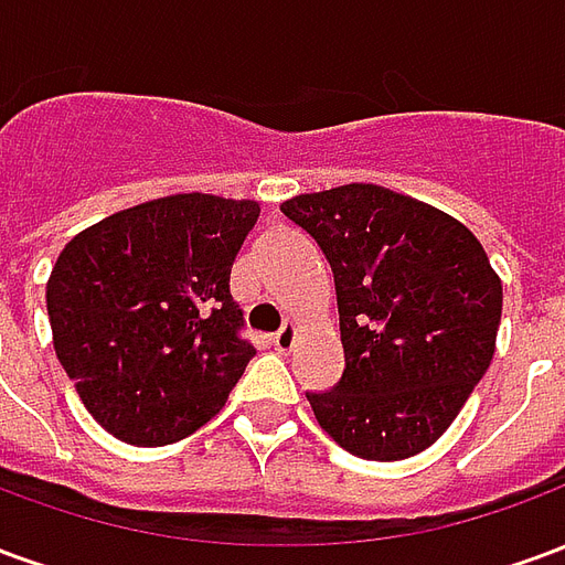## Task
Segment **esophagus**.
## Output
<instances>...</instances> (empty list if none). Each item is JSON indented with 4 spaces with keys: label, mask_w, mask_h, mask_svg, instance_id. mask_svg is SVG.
I'll return each instance as SVG.
<instances>
[{
    "label": "esophagus",
    "mask_w": 565,
    "mask_h": 565,
    "mask_svg": "<svg viewBox=\"0 0 565 565\" xmlns=\"http://www.w3.org/2000/svg\"><path fill=\"white\" fill-rule=\"evenodd\" d=\"M294 342H296V327H294V323H284L281 330L271 335V344H275V351H278V354H287V351L294 348Z\"/></svg>",
    "instance_id": "1"
}]
</instances>
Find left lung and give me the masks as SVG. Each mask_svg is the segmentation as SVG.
<instances>
[{"mask_svg": "<svg viewBox=\"0 0 565 565\" xmlns=\"http://www.w3.org/2000/svg\"><path fill=\"white\" fill-rule=\"evenodd\" d=\"M335 278L344 372L306 393L318 424L363 460H405L460 415L497 348L502 284L460 221L379 184L281 205Z\"/></svg>", "mask_w": 565, "mask_h": 565, "instance_id": "obj_1", "label": "left lung"}]
</instances>
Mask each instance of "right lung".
<instances>
[{"instance_id": "right-lung-1", "label": "right lung", "mask_w": 565, "mask_h": 565, "mask_svg": "<svg viewBox=\"0 0 565 565\" xmlns=\"http://www.w3.org/2000/svg\"><path fill=\"white\" fill-rule=\"evenodd\" d=\"M257 217L250 199L178 193L117 211L56 257V360L115 438L169 445L223 408L257 354L230 294Z\"/></svg>"}]
</instances>
